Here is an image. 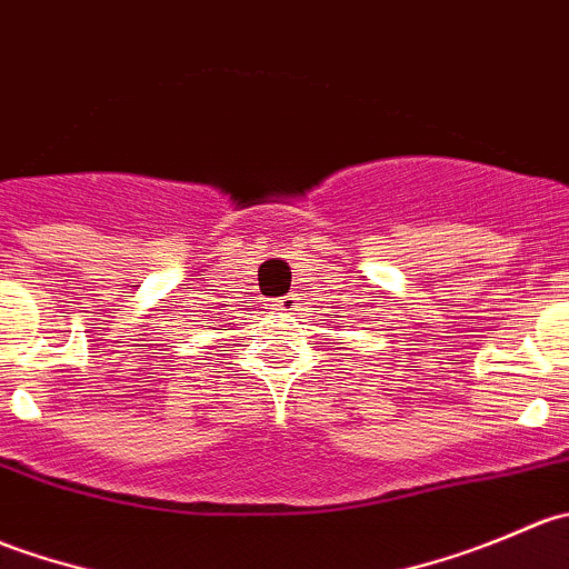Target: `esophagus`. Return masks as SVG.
<instances>
[{
    "label": "esophagus",
    "mask_w": 569,
    "mask_h": 569,
    "mask_svg": "<svg viewBox=\"0 0 569 569\" xmlns=\"http://www.w3.org/2000/svg\"><path fill=\"white\" fill-rule=\"evenodd\" d=\"M274 308H278V311H295V308H297V297L295 295L280 297V300L274 302Z\"/></svg>",
    "instance_id": "34e87169"
}]
</instances>
